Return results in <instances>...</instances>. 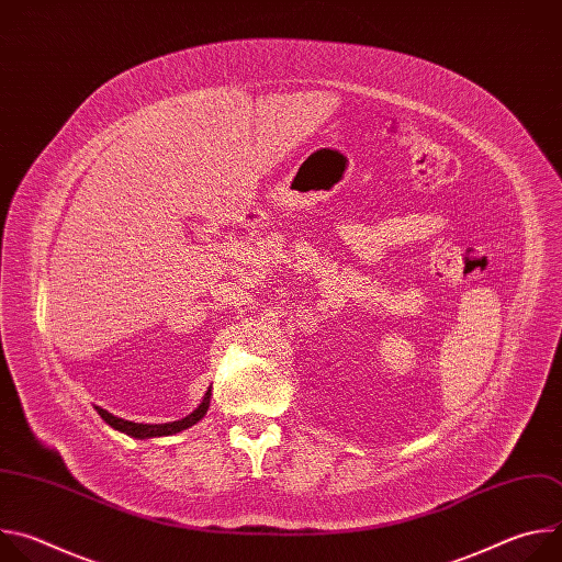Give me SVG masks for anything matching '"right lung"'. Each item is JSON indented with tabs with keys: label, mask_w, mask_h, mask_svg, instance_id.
<instances>
[{
	"label": "right lung",
	"mask_w": 562,
	"mask_h": 562,
	"mask_svg": "<svg viewBox=\"0 0 562 562\" xmlns=\"http://www.w3.org/2000/svg\"><path fill=\"white\" fill-rule=\"evenodd\" d=\"M209 405H211V389L204 393L202 403L198 405L195 412H191L187 418L182 420H173V423H162V425H142V423H131V420H124V418H117L113 414H109L106 409L102 407H95L98 414L102 416V420L106 425H111L115 431L120 434H126L131 438H137V440H146V438H162V436H173V434H180L189 427H193L195 423H200L206 412H209Z\"/></svg>",
	"instance_id": "right-lung-1"
}]
</instances>
